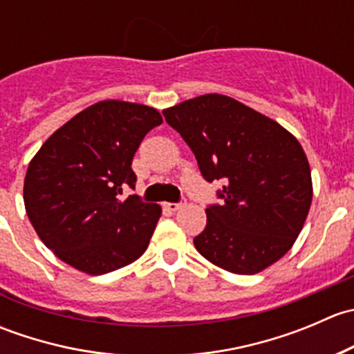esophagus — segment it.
Returning a JSON list of instances; mask_svg holds the SVG:
<instances>
[{"label": "esophagus", "mask_w": 354, "mask_h": 354, "mask_svg": "<svg viewBox=\"0 0 354 354\" xmlns=\"http://www.w3.org/2000/svg\"><path fill=\"white\" fill-rule=\"evenodd\" d=\"M164 207H166L167 210H171V212H176L178 209H181V207H183V203H181V202H167V203H164Z\"/></svg>", "instance_id": "esophagus-1"}]
</instances>
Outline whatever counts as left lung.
Wrapping results in <instances>:
<instances>
[{"instance_id":"left-lung-1","label":"left lung","mask_w":354,"mask_h":354,"mask_svg":"<svg viewBox=\"0 0 354 354\" xmlns=\"http://www.w3.org/2000/svg\"><path fill=\"white\" fill-rule=\"evenodd\" d=\"M183 137L209 183L224 181L221 203L205 209L195 248L233 274L260 272L286 255L312 203V173L286 128L221 94L162 111Z\"/></svg>"}]
</instances>
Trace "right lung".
I'll use <instances>...</instances> for the list:
<instances>
[{
    "mask_svg": "<svg viewBox=\"0 0 354 354\" xmlns=\"http://www.w3.org/2000/svg\"><path fill=\"white\" fill-rule=\"evenodd\" d=\"M159 111L101 101L71 118L42 144L24 181L27 216L42 243L91 276L113 272L147 250L160 217L138 195L131 160Z\"/></svg>",
    "mask_w": 354,
    "mask_h": 354,
    "instance_id": "right-lung-1",
    "label": "right lung"
}]
</instances>
